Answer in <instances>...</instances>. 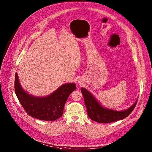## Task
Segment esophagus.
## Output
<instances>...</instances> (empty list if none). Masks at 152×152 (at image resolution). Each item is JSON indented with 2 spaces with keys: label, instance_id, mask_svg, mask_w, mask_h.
Wrapping results in <instances>:
<instances>
[{
  "label": "esophagus",
  "instance_id": "1",
  "mask_svg": "<svg viewBox=\"0 0 152 152\" xmlns=\"http://www.w3.org/2000/svg\"><path fill=\"white\" fill-rule=\"evenodd\" d=\"M78 83H79V85H81V84H82V83H81V82H80V81H78Z\"/></svg>",
  "mask_w": 152,
  "mask_h": 152
}]
</instances>
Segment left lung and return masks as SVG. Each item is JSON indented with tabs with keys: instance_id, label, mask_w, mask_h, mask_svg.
I'll return each mask as SVG.
<instances>
[{
	"instance_id": "left-lung-1",
	"label": "left lung",
	"mask_w": 152,
	"mask_h": 152,
	"mask_svg": "<svg viewBox=\"0 0 152 152\" xmlns=\"http://www.w3.org/2000/svg\"><path fill=\"white\" fill-rule=\"evenodd\" d=\"M81 93L83 96L88 117L91 120L100 123H111L125 118L133 111L137 103V100L127 110L123 111H117L106 109L102 106L93 96L86 89L82 88Z\"/></svg>"
}]
</instances>
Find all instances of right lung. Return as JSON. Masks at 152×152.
Masks as SVG:
<instances>
[{
    "mask_svg": "<svg viewBox=\"0 0 152 152\" xmlns=\"http://www.w3.org/2000/svg\"><path fill=\"white\" fill-rule=\"evenodd\" d=\"M14 88L20 103L28 114L41 120L55 121L62 115L65 103L76 86L75 83H67L47 97H36L29 95L21 87L16 73Z\"/></svg>",
    "mask_w": 152,
    "mask_h": 152,
    "instance_id": "1",
    "label": "right lung"
}]
</instances>
